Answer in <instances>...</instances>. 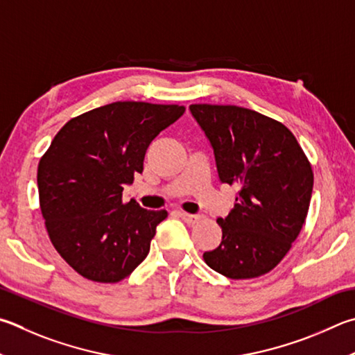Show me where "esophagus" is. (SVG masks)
<instances>
[{
    "instance_id": "esophagus-1",
    "label": "esophagus",
    "mask_w": 355,
    "mask_h": 355,
    "mask_svg": "<svg viewBox=\"0 0 355 355\" xmlns=\"http://www.w3.org/2000/svg\"><path fill=\"white\" fill-rule=\"evenodd\" d=\"M180 217H182L183 220L186 223H189V225L198 223L203 218V216H200V214H188V212H180Z\"/></svg>"
}]
</instances>
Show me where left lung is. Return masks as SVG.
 <instances>
[{"label":"left lung","instance_id":"8db88e82","mask_svg":"<svg viewBox=\"0 0 355 355\" xmlns=\"http://www.w3.org/2000/svg\"><path fill=\"white\" fill-rule=\"evenodd\" d=\"M214 149L218 178L236 186L234 208L217 218L222 242L203 259L230 279L268 273L298 237L311 205L313 172L279 121L237 105L192 104Z\"/></svg>","mask_w":355,"mask_h":355}]
</instances>
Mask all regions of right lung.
<instances>
[{"instance_id": "obj_1", "label": "right lung", "mask_w": 355, "mask_h": 355, "mask_svg": "<svg viewBox=\"0 0 355 355\" xmlns=\"http://www.w3.org/2000/svg\"><path fill=\"white\" fill-rule=\"evenodd\" d=\"M184 113L183 105L119 101L69 119L40 158L38 198L48 236L83 278L113 284L150 250L166 209L122 200L143 172L147 147Z\"/></svg>"}]
</instances>
